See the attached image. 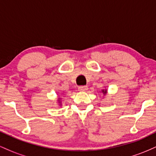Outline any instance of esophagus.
<instances>
[{
    "label": "esophagus",
    "instance_id": "esophagus-1",
    "mask_svg": "<svg viewBox=\"0 0 156 156\" xmlns=\"http://www.w3.org/2000/svg\"><path fill=\"white\" fill-rule=\"evenodd\" d=\"M78 89L80 92H85V91H87L88 89V87L87 86H80V87H78Z\"/></svg>",
    "mask_w": 156,
    "mask_h": 156
}]
</instances>
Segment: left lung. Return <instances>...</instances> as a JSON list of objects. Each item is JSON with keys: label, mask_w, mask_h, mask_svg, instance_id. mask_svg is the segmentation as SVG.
<instances>
[{"label": "left lung", "mask_w": 156, "mask_h": 156, "mask_svg": "<svg viewBox=\"0 0 156 156\" xmlns=\"http://www.w3.org/2000/svg\"><path fill=\"white\" fill-rule=\"evenodd\" d=\"M107 92H108V91H107V89H102V90H101V92L103 93V95H105V94H107Z\"/></svg>", "instance_id": "1"}]
</instances>
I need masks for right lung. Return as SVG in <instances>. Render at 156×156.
Segmentation results:
<instances>
[{
    "mask_svg": "<svg viewBox=\"0 0 156 156\" xmlns=\"http://www.w3.org/2000/svg\"><path fill=\"white\" fill-rule=\"evenodd\" d=\"M57 103H58V106H62V101H61V98H58V100H57Z\"/></svg>",
    "mask_w": 156,
    "mask_h": 156,
    "instance_id": "1",
    "label": "right lung"
}]
</instances>
